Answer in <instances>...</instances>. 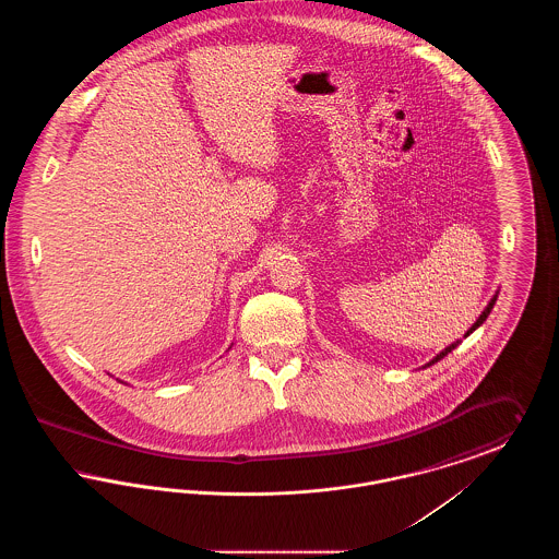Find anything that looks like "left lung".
<instances>
[{
	"label": "left lung",
	"instance_id": "8db88e82",
	"mask_svg": "<svg viewBox=\"0 0 559 559\" xmlns=\"http://www.w3.org/2000/svg\"><path fill=\"white\" fill-rule=\"evenodd\" d=\"M495 301H497V295H495V297H492V299H490V304H488V306H486V310H484V312H481V314H479V319L476 320V322H474V324H472V329H469V331H467V335H469V333H474V331H476V329H478L479 324H481V322H484V320L488 319V314H490V310H492V306H495ZM467 335H465V337H467ZM459 346V342H456V344H451V346L449 347H444V349H442V352H440V354H438V356H436V358H433V360H431V362H429V365H433V362H438V360H442V358H444V356H447V354H451L452 349H454V347ZM429 365H427V367H429Z\"/></svg>",
	"mask_w": 559,
	"mask_h": 559
}]
</instances>
